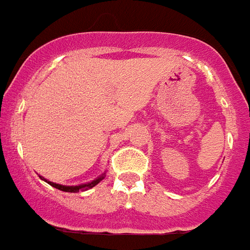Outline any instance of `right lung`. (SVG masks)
<instances>
[{
    "instance_id": "add662e5",
    "label": "right lung",
    "mask_w": 250,
    "mask_h": 250,
    "mask_svg": "<svg viewBox=\"0 0 250 250\" xmlns=\"http://www.w3.org/2000/svg\"><path fill=\"white\" fill-rule=\"evenodd\" d=\"M105 174L106 173H103L100 177L94 178L93 181L90 183H86V184H81V185H73V187H69V185H61V184H56V183H52V181H48L46 178H43L42 176H40L41 180H43L45 183H48L49 185H52L53 188H56L58 190H62V192H69V193H77L80 190H87V189H90V188L96 187L100 181H103L104 178H105Z\"/></svg>"
}]
</instances>
